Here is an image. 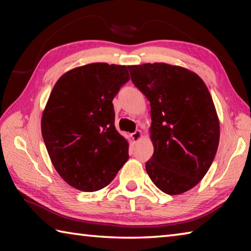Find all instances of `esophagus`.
Here are the masks:
<instances>
[{"instance_id":"esophagus-1","label":"esophagus","mask_w":251,"mask_h":251,"mask_svg":"<svg viewBox=\"0 0 251 251\" xmlns=\"http://www.w3.org/2000/svg\"><path fill=\"white\" fill-rule=\"evenodd\" d=\"M131 136V138H133V141L134 142H138L139 139L142 138V136H143V133H142V130H139V129H137V130H135L133 134L130 135Z\"/></svg>"}]
</instances>
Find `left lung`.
<instances>
[{
	"label": "left lung",
	"mask_w": 251,
	"mask_h": 251,
	"mask_svg": "<svg viewBox=\"0 0 251 251\" xmlns=\"http://www.w3.org/2000/svg\"><path fill=\"white\" fill-rule=\"evenodd\" d=\"M131 80L151 103L154 154L146 172L161 192L179 195L209 169L219 121L206 84L194 72L165 63L131 65Z\"/></svg>",
	"instance_id": "8db88e82"
}]
</instances>
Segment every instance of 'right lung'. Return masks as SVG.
<instances>
[{"label":"right lung","instance_id":"1","mask_svg":"<svg viewBox=\"0 0 251 251\" xmlns=\"http://www.w3.org/2000/svg\"><path fill=\"white\" fill-rule=\"evenodd\" d=\"M128 80L124 65L93 63L69 71L54 85L42 115V136L56 172L76 189L104 188L128 159L112 103Z\"/></svg>","mask_w":251,"mask_h":251}]
</instances>
